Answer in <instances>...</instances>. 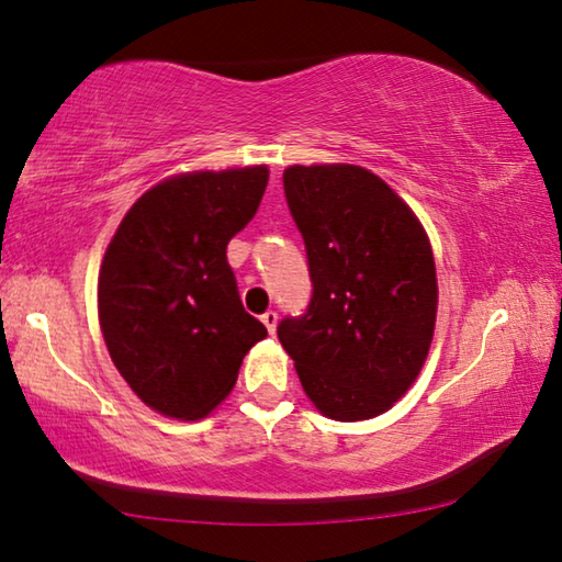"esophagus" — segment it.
<instances>
[{
    "instance_id": "obj_1",
    "label": "esophagus",
    "mask_w": 562,
    "mask_h": 562,
    "mask_svg": "<svg viewBox=\"0 0 562 562\" xmlns=\"http://www.w3.org/2000/svg\"><path fill=\"white\" fill-rule=\"evenodd\" d=\"M262 325L268 327L270 335H274V329H278V312H274V310L265 312V315H262Z\"/></svg>"
}]
</instances>
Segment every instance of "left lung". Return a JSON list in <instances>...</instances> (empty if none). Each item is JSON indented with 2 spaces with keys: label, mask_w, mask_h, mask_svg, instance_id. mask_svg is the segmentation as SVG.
<instances>
[{
  "label": "left lung",
  "mask_w": 562,
  "mask_h": 562,
  "mask_svg": "<svg viewBox=\"0 0 562 562\" xmlns=\"http://www.w3.org/2000/svg\"><path fill=\"white\" fill-rule=\"evenodd\" d=\"M282 183L315 290L307 315L280 322V345L322 416L374 418L412 389L429 357L439 307L429 235L361 166H290Z\"/></svg>",
  "instance_id": "8db88e82"
}]
</instances>
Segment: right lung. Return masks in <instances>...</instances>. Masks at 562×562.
<instances>
[{"instance_id": "obj_1", "label": "right lung", "mask_w": 562, "mask_h": 562, "mask_svg": "<svg viewBox=\"0 0 562 562\" xmlns=\"http://www.w3.org/2000/svg\"><path fill=\"white\" fill-rule=\"evenodd\" d=\"M268 178V166H245L160 180L128 207L103 252V341L131 392L158 414L205 418L268 337L243 310L225 255L258 213Z\"/></svg>"}]
</instances>
